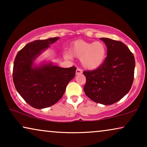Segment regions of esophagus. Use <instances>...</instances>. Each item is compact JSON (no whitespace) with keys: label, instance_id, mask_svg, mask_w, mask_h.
<instances>
[{"label":"esophagus","instance_id":"34e87169","mask_svg":"<svg viewBox=\"0 0 147 147\" xmlns=\"http://www.w3.org/2000/svg\"><path fill=\"white\" fill-rule=\"evenodd\" d=\"M82 73V70L80 69V68H77V69H76V75H78V74H81Z\"/></svg>","mask_w":147,"mask_h":147}]
</instances>
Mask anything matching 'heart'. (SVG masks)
<instances>
[{
  "instance_id": "b5f03b06",
  "label": "heart",
  "mask_w": 147,
  "mask_h": 147,
  "mask_svg": "<svg viewBox=\"0 0 147 147\" xmlns=\"http://www.w3.org/2000/svg\"><path fill=\"white\" fill-rule=\"evenodd\" d=\"M69 51L72 56L80 59L82 66L88 70L96 69L101 66L107 54V49L102 42H88L82 39L74 41ZM71 55L68 52L64 53V57L67 59L71 58Z\"/></svg>"
}]
</instances>
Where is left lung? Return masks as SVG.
Returning a JSON list of instances; mask_svg holds the SVG:
<instances>
[{
  "label": "left lung",
  "instance_id": "obj_1",
  "mask_svg": "<svg viewBox=\"0 0 147 147\" xmlns=\"http://www.w3.org/2000/svg\"><path fill=\"white\" fill-rule=\"evenodd\" d=\"M107 47V57L101 66L84 71L86 84L84 90L96 103L111 105L130 91L134 80L135 60L127 46L121 41L100 38Z\"/></svg>",
  "mask_w": 147,
  "mask_h": 147
}]
</instances>
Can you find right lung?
Wrapping results in <instances>:
<instances>
[{"label":"right lung","mask_w":147,"mask_h":147,"mask_svg":"<svg viewBox=\"0 0 147 147\" xmlns=\"http://www.w3.org/2000/svg\"><path fill=\"white\" fill-rule=\"evenodd\" d=\"M59 37L37 40L18 52L14 61L13 78L20 96L32 107L42 109L61 99L68 83L76 75V67H60L51 61L37 65L35 60Z\"/></svg>","instance_id":"right-lung-1"}]
</instances>
